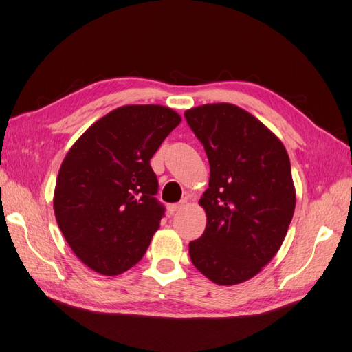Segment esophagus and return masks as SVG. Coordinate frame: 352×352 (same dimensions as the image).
Masks as SVG:
<instances>
[{
  "mask_svg": "<svg viewBox=\"0 0 352 352\" xmlns=\"http://www.w3.org/2000/svg\"><path fill=\"white\" fill-rule=\"evenodd\" d=\"M183 206H184V202H182V204H173V205H168L169 214H170V215H174L175 212H178L179 209H183Z\"/></svg>",
  "mask_w": 352,
  "mask_h": 352,
  "instance_id": "esophagus-1",
  "label": "esophagus"
}]
</instances>
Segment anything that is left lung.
<instances>
[{
  "label": "left lung",
  "instance_id": "1",
  "mask_svg": "<svg viewBox=\"0 0 352 352\" xmlns=\"http://www.w3.org/2000/svg\"><path fill=\"white\" fill-rule=\"evenodd\" d=\"M206 152L209 187L199 204L206 228L188 245L195 267L217 285L256 276L286 237L296 193L283 143L246 110L204 104L184 113Z\"/></svg>",
  "mask_w": 352,
  "mask_h": 352
}]
</instances>
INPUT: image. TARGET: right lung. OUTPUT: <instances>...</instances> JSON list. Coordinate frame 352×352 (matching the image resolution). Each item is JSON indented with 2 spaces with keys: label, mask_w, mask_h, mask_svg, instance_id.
Here are the masks:
<instances>
[{
  "label": "right lung",
  "mask_w": 352,
  "mask_h": 352,
  "mask_svg": "<svg viewBox=\"0 0 352 352\" xmlns=\"http://www.w3.org/2000/svg\"><path fill=\"white\" fill-rule=\"evenodd\" d=\"M182 122L159 104L118 107L70 147L54 190L58 228L74 254L103 276H118L143 258L165 208L150 166L159 146Z\"/></svg>",
  "instance_id": "1"
}]
</instances>
